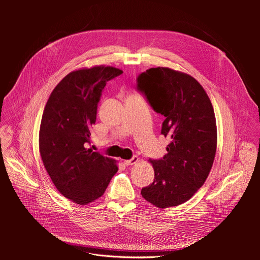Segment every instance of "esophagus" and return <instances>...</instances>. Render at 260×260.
Instances as JSON below:
<instances>
[{"mask_svg":"<svg viewBox=\"0 0 260 260\" xmlns=\"http://www.w3.org/2000/svg\"><path fill=\"white\" fill-rule=\"evenodd\" d=\"M139 161V157L137 156V155H134L131 159H127V160H124L123 161V164L125 165V166H133V165H135V164H137Z\"/></svg>","mask_w":260,"mask_h":260,"instance_id":"obj_1","label":"esophagus"}]
</instances>
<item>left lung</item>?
<instances>
[{
    "mask_svg": "<svg viewBox=\"0 0 260 260\" xmlns=\"http://www.w3.org/2000/svg\"><path fill=\"white\" fill-rule=\"evenodd\" d=\"M136 88L165 116L161 135L172 140L164 157L150 158L154 180L141 194L161 209L181 205L205 183L214 161L217 128L213 106L193 77L169 68L141 73Z\"/></svg>",
    "mask_w": 260,
    "mask_h": 260,
    "instance_id": "left-lung-1",
    "label": "left lung"
}]
</instances>
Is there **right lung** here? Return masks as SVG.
I'll list each match as a JSON object with an SVG mask.
<instances>
[{
  "instance_id": "right-lung-1",
  "label": "right lung",
  "mask_w": 260,
  "mask_h": 260,
  "mask_svg": "<svg viewBox=\"0 0 260 260\" xmlns=\"http://www.w3.org/2000/svg\"><path fill=\"white\" fill-rule=\"evenodd\" d=\"M123 72L113 67L74 71L51 92L42 115L39 147L57 190L86 205L101 198L118 168L114 160L87 149L98 104L107 82Z\"/></svg>"
}]
</instances>
